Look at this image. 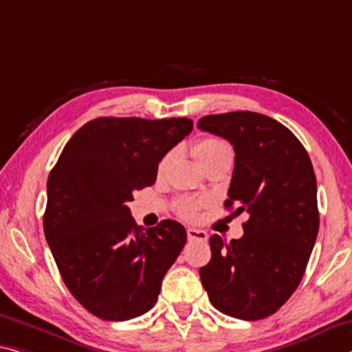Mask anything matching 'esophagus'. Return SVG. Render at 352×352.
Masks as SVG:
<instances>
[{
	"label": "esophagus",
	"instance_id": "34e87169",
	"mask_svg": "<svg viewBox=\"0 0 352 352\" xmlns=\"http://www.w3.org/2000/svg\"><path fill=\"white\" fill-rule=\"evenodd\" d=\"M186 233L189 241H206L208 239V233L205 230H199V228H188Z\"/></svg>",
	"mask_w": 352,
	"mask_h": 352
}]
</instances>
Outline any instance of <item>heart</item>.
<instances>
[{
  "label": "heart",
  "instance_id": "1",
  "mask_svg": "<svg viewBox=\"0 0 352 352\" xmlns=\"http://www.w3.org/2000/svg\"><path fill=\"white\" fill-rule=\"evenodd\" d=\"M192 152H194V155H196L197 161L200 163V166L204 167V169L206 166L217 163V161H232V156H233L230 144L224 141V139L213 138V136L199 139V141L194 144ZM172 160H174V153H167L164 158L160 161L158 175L166 174L172 163ZM202 205H204V202H200V200L182 199L177 205V211H178V214L183 217V219L192 221V219H196V216Z\"/></svg>",
  "mask_w": 352,
  "mask_h": 352
}]
</instances>
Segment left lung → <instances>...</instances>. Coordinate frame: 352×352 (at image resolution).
I'll return each mask as SVG.
<instances>
[{"label": "left lung", "instance_id": "8db88e82", "mask_svg": "<svg viewBox=\"0 0 352 352\" xmlns=\"http://www.w3.org/2000/svg\"><path fill=\"white\" fill-rule=\"evenodd\" d=\"M197 126L235 150L227 208L246 211L244 235L210 238L211 260L200 280L222 314L255 321L287 302L302 280L320 213L309 153L285 125L250 111L205 116Z\"/></svg>", "mask_w": 352, "mask_h": 352}]
</instances>
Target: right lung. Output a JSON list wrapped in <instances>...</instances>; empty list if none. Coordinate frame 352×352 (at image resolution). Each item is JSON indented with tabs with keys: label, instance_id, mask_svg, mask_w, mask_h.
Masks as SVG:
<instances>
[{
	"label": "right lung",
	"instance_id": "obj_1",
	"mask_svg": "<svg viewBox=\"0 0 352 352\" xmlns=\"http://www.w3.org/2000/svg\"><path fill=\"white\" fill-rule=\"evenodd\" d=\"M191 131L186 117H98L50 172L43 232L65 287L92 315L125 321L156 304L186 230L172 219L144 230L126 204L153 185L160 161Z\"/></svg>",
	"mask_w": 352,
	"mask_h": 352
}]
</instances>
